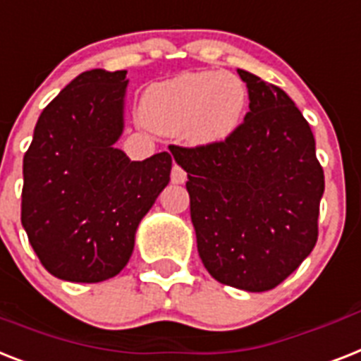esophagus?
Listing matches in <instances>:
<instances>
[{"label":"esophagus","mask_w":361,"mask_h":361,"mask_svg":"<svg viewBox=\"0 0 361 361\" xmlns=\"http://www.w3.org/2000/svg\"><path fill=\"white\" fill-rule=\"evenodd\" d=\"M171 180H172V183H185L187 172L183 171V169H181L180 165H176V163H174V166H172Z\"/></svg>","instance_id":"1"}]
</instances>
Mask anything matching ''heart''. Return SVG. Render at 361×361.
Segmentation results:
<instances>
[{"instance_id": "1", "label": "heart", "mask_w": 361, "mask_h": 361, "mask_svg": "<svg viewBox=\"0 0 361 361\" xmlns=\"http://www.w3.org/2000/svg\"><path fill=\"white\" fill-rule=\"evenodd\" d=\"M247 87L230 72H189L146 90L140 118L163 135L185 133L196 145L228 139L247 109Z\"/></svg>"}]
</instances>
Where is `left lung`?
Returning <instances> with one entry per match:
<instances>
[{"label": "left lung", "mask_w": 361, "mask_h": 361, "mask_svg": "<svg viewBox=\"0 0 361 361\" xmlns=\"http://www.w3.org/2000/svg\"><path fill=\"white\" fill-rule=\"evenodd\" d=\"M250 111L224 140L171 145L187 172L190 221L211 276L250 293L274 289L319 235L324 172L312 128L280 87L237 70Z\"/></svg>", "instance_id": "8db88e82"}]
</instances>
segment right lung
Wrapping results in <instances>:
<instances>
[{"label":"right lung","mask_w":361,"mask_h":361,"mask_svg":"<svg viewBox=\"0 0 361 361\" xmlns=\"http://www.w3.org/2000/svg\"><path fill=\"white\" fill-rule=\"evenodd\" d=\"M126 74H79L42 111L23 155L22 226L44 269L61 280L116 276L139 222L171 181L169 152L130 161L114 148L124 130Z\"/></svg>","instance_id":"obj_1"}]
</instances>
